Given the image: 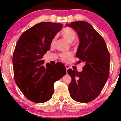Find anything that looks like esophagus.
<instances>
[{
  "mask_svg": "<svg viewBox=\"0 0 121 121\" xmlns=\"http://www.w3.org/2000/svg\"><path fill=\"white\" fill-rule=\"evenodd\" d=\"M65 68H66V70H67V71L68 70V69L69 68V65H67V64H65Z\"/></svg>",
  "mask_w": 121,
  "mask_h": 121,
  "instance_id": "1",
  "label": "esophagus"
}]
</instances>
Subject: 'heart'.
<instances>
[{
  "instance_id": "b5f03b06",
  "label": "heart",
  "mask_w": 121,
  "mask_h": 121,
  "mask_svg": "<svg viewBox=\"0 0 121 121\" xmlns=\"http://www.w3.org/2000/svg\"><path fill=\"white\" fill-rule=\"evenodd\" d=\"M60 36L63 38V39L68 42L70 43L71 46H72L74 48L76 49L78 47L77 43L75 42H73V41L77 37V32L75 31L72 28L69 27H64L60 32ZM56 40H57V37L54 36L52 39L51 41V47H54L55 46ZM73 56L72 52H69L67 53H62L59 55V59L60 60L63 61L64 62H68L70 60V58H72Z\"/></svg>"
}]
</instances>
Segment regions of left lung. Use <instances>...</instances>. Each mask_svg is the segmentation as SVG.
<instances>
[{
  "label": "left lung",
  "instance_id": "1",
  "mask_svg": "<svg viewBox=\"0 0 121 121\" xmlns=\"http://www.w3.org/2000/svg\"><path fill=\"white\" fill-rule=\"evenodd\" d=\"M67 25L78 34L80 44L76 57L80 59L79 63H84L82 72L67 71L72 78L68 87L70 96L77 102H90L100 95L108 78L110 53L103 38L88 22L75 21Z\"/></svg>",
  "mask_w": 121,
  "mask_h": 121
}]
</instances>
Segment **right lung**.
<instances>
[{
    "label": "right lung",
    "instance_id": "1",
    "mask_svg": "<svg viewBox=\"0 0 121 121\" xmlns=\"http://www.w3.org/2000/svg\"><path fill=\"white\" fill-rule=\"evenodd\" d=\"M63 27L62 24L43 22L22 33L13 56L14 80L31 101L43 103L52 97L54 84L66 74L62 63L43 65L42 58L51 48V41Z\"/></svg>",
    "mask_w": 121,
    "mask_h": 121
}]
</instances>
